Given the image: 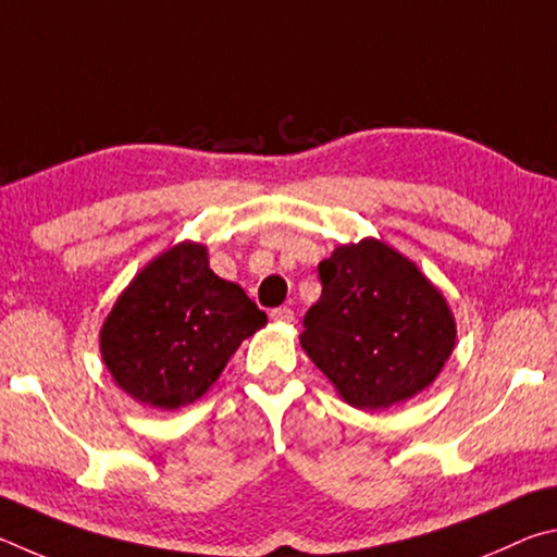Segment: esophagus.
Returning <instances> with one entry per match:
<instances>
[{
  "label": "esophagus",
  "mask_w": 557,
  "mask_h": 557,
  "mask_svg": "<svg viewBox=\"0 0 557 557\" xmlns=\"http://www.w3.org/2000/svg\"><path fill=\"white\" fill-rule=\"evenodd\" d=\"M271 318L276 320V323H294V310H290L288 306H281V308H273L271 310Z\"/></svg>",
  "instance_id": "34e87169"
}]
</instances>
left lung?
<instances>
[{
  "instance_id": "8db88e82",
  "label": "left lung",
  "mask_w": 557,
  "mask_h": 557,
  "mask_svg": "<svg viewBox=\"0 0 557 557\" xmlns=\"http://www.w3.org/2000/svg\"><path fill=\"white\" fill-rule=\"evenodd\" d=\"M318 304L300 345L349 406L379 411L435 382L455 347V318L411 259L379 239L343 244L318 267Z\"/></svg>"
}]
</instances>
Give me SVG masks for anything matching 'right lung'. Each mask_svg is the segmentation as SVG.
Masks as SVG:
<instances>
[{"label": "right lung", "mask_w": 557, "mask_h": 557, "mask_svg": "<svg viewBox=\"0 0 557 557\" xmlns=\"http://www.w3.org/2000/svg\"><path fill=\"white\" fill-rule=\"evenodd\" d=\"M267 313L244 290L214 276L208 249L181 242L136 273L100 330L104 367L139 404L188 406L218 382Z\"/></svg>", "instance_id": "1"}]
</instances>
